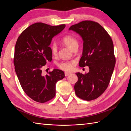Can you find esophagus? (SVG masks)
<instances>
[{
    "instance_id": "esophagus-1",
    "label": "esophagus",
    "mask_w": 131,
    "mask_h": 131,
    "mask_svg": "<svg viewBox=\"0 0 131 131\" xmlns=\"http://www.w3.org/2000/svg\"><path fill=\"white\" fill-rule=\"evenodd\" d=\"M69 74H70V73H69V72H65L64 73V75H65L66 77L68 76V75H69Z\"/></svg>"
}]
</instances>
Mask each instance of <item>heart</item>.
<instances>
[{"mask_svg":"<svg viewBox=\"0 0 131 131\" xmlns=\"http://www.w3.org/2000/svg\"><path fill=\"white\" fill-rule=\"evenodd\" d=\"M63 43L65 44L67 46H68L70 49L74 50V49L78 47V42L77 39L74 37L73 35H67L63 37L62 39ZM51 51L53 55H56L57 53V46L56 42H52L50 46ZM75 63L74 61H62L59 62L57 64V67L61 69L64 71H69L72 68L73 65Z\"/></svg>","mask_w":131,"mask_h":131,"instance_id":"1","label":"heart"}]
</instances>
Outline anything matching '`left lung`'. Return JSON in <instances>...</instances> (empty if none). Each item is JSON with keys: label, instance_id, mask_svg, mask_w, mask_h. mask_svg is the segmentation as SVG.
<instances>
[{"label": "left lung", "instance_id": "1", "mask_svg": "<svg viewBox=\"0 0 131 131\" xmlns=\"http://www.w3.org/2000/svg\"><path fill=\"white\" fill-rule=\"evenodd\" d=\"M69 30L82 37L83 51L79 66H88L90 69L88 73H76L78 80L74 86L75 94L82 100H95L108 88L113 73L116 59L113 40L103 27L92 21H83Z\"/></svg>", "mask_w": 131, "mask_h": 131}]
</instances>
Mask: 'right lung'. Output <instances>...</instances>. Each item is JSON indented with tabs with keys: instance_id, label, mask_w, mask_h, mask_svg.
<instances>
[{
	"instance_id": "1",
	"label": "right lung",
	"mask_w": 131,
	"mask_h": 131,
	"mask_svg": "<svg viewBox=\"0 0 131 131\" xmlns=\"http://www.w3.org/2000/svg\"><path fill=\"white\" fill-rule=\"evenodd\" d=\"M64 24L52 26L38 22L23 30L16 43L14 64L23 90L34 101L45 103L55 96L56 84L65 77L55 69L43 76L42 68L52 59L50 45L52 38L64 28Z\"/></svg>"
}]
</instances>
